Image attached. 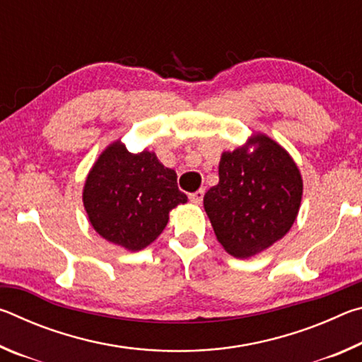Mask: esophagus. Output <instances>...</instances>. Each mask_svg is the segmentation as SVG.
Listing matches in <instances>:
<instances>
[{
	"label": "esophagus",
	"mask_w": 362,
	"mask_h": 362,
	"mask_svg": "<svg viewBox=\"0 0 362 362\" xmlns=\"http://www.w3.org/2000/svg\"><path fill=\"white\" fill-rule=\"evenodd\" d=\"M204 193H206L204 188H199L198 192H194V193L189 194V201H192V203H194V204H201V203H203Z\"/></svg>",
	"instance_id": "esophagus-1"
}]
</instances>
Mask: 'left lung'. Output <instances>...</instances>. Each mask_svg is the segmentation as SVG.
Listing matches in <instances>:
<instances>
[{
	"mask_svg": "<svg viewBox=\"0 0 362 362\" xmlns=\"http://www.w3.org/2000/svg\"><path fill=\"white\" fill-rule=\"evenodd\" d=\"M250 144V153H223L218 183L204 194L218 243L240 259L262 252L291 230L303 189L298 168L283 146L267 136Z\"/></svg>",
	"mask_w": 362,
	"mask_h": 362,
	"instance_id": "8db88e82",
	"label": "left lung"
}]
</instances>
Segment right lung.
<instances>
[{"label":"right lung","instance_id":"1","mask_svg":"<svg viewBox=\"0 0 362 362\" xmlns=\"http://www.w3.org/2000/svg\"><path fill=\"white\" fill-rule=\"evenodd\" d=\"M84 209L94 230L127 250H140L161 235L169 211L187 203L177 174L155 153L134 155L122 144L110 145L86 180Z\"/></svg>","mask_w":362,"mask_h":362}]
</instances>
